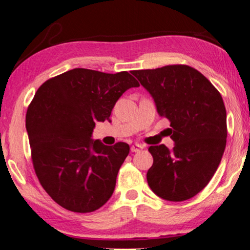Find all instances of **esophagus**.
I'll return each instance as SVG.
<instances>
[{
  "label": "esophagus",
  "mask_w": 250,
  "mask_h": 250,
  "mask_svg": "<svg viewBox=\"0 0 250 250\" xmlns=\"http://www.w3.org/2000/svg\"><path fill=\"white\" fill-rule=\"evenodd\" d=\"M144 148V146L143 145H138V144H135V145H132L131 146V152L132 153H137V152H140L141 149Z\"/></svg>",
  "instance_id": "obj_1"
}]
</instances>
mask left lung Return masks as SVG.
<instances>
[{"instance_id": "1", "label": "left lung", "mask_w": 250, "mask_h": 250, "mask_svg": "<svg viewBox=\"0 0 250 250\" xmlns=\"http://www.w3.org/2000/svg\"><path fill=\"white\" fill-rule=\"evenodd\" d=\"M170 122L175 146H150L147 182L159 197L183 202L199 193L217 171L226 147V109L220 92L187 64L132 70Z\"/></svg>"}]
</instances>
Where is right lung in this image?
Here are the masks:
<instances>
[{"instance_id":"add662e5","label":"right lung","mask_w":250,"mask_h":250,"mask_svg":"<svg viewBox=\"0 0 250 250\" xmlns=\"http://www.w3.org/2000/svg\"><path fill=\"white\" fill-rule=\"evenodd\" d=\"M139 87L130 73L75 68L45 81L27 107L26 131L37 177L66 210L89 213L112 196L130 146L90 139L96 122L110 118L127 89Z\"/></svg>"}]
</instances>
